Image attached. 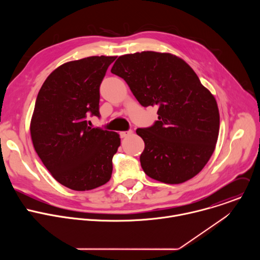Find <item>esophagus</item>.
Wrapping results in <instances>:
<instances>
[{
    "label": "esophagus",
    "mask_w": 260,
    "mask_h": 260,
    "mask_svg": "<svg viewBox=\"0 0 260 260\" xmlns=\"http://www.w3.org/2000/svg\"><path fill=\"white\" fill-rule=\"evenodd\" d=\"M133 134V131H126V132H121L120 133V137L121 138H126L128 136H131Z\"/></svg>",
    "instance_id": "esophagus-1"
}]
</instances>
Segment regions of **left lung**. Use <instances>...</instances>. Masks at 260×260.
<instances>
[{"label": "left lung", "mask_w": 260, "mask_h": 260, "mask_svg": "<svg viewBox=\"0 0 260 260\" xmlns=\"http://www.w3.org/2000/svg\"><path fill=\"white\" fill-rule=\"evenodd\" d=\"M111 72L143 107L158 109L153 125L136 131L145 143V174L167 184L198 175L215 150L220 119L214 95L189 64L171 53L143 51L119 56Z\"/></svg>", "instance_id": "left-lung-1"}]
</instances>
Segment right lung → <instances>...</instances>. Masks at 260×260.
I'll return each instance as SVG.
<instances>
[{
    "label": "right lung",
    "mask_w": 260,
    "mask_h": 260,
    "mask_svg": "<svg viewBox=\"0 0 260 260\" xmlns=\"http://www.w3.org/2000/svg\"><path fill=\"white\" fill-rule=\"evenodd\" d=\"M115 58L66 62L47 77L37 96L29 127L34 148L52 177L70 189H94L112 175L119 135L89 126L87 117L101 116L100 86Z\"/></svg>",
    "instance_id": "obj_1"
}]
</instances>
